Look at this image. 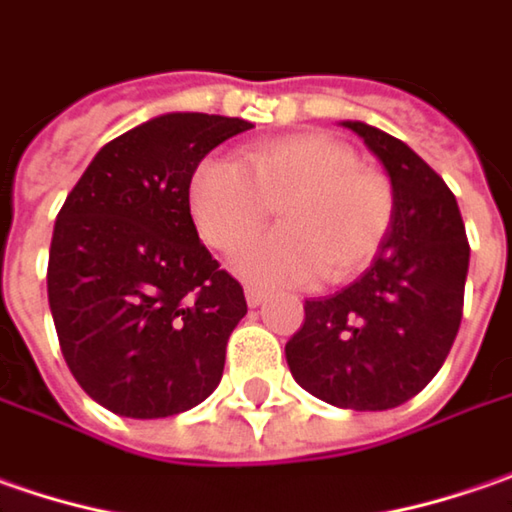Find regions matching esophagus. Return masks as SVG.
Returning <instances> with one entry per match:
<instances>
[{"instance_id":"34e87169","label":"esophagus","mask_w":512,"mask_h":512,"mask_svg":"<svg viewBox=\"0 0 512 512\" xmlns=\"http://www.w3.org/2000/svg\"><path fill=\"white\" fill-rule=\"evenodd\" d=\"M266 300V289H260V286H246V303L249 306H260Z\"/></svg>"}]
</instances>
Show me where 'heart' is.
I'll list each match as a JSON object with an SVG mask.
<instances>
[{"instance_id": "b5f03b06", "label": "heart", "mask_w": 512, "mask_h": 512, "mask_svg": "<svg viewBox=\"0 0 512 512\" xmlns=\"http://www.w3.org/2000/svg\"><path fill=\"white\" fill-rule=\"evenodd\" d=\"M278 206V232L255 240L237 269L260 283L321 275L341 283L381 252L395 191L358 151L329 134H289L249 145L240 163L203 157L189 177V212L200 237L223 255L249 243Z\"/></svg>"}]
</instances>
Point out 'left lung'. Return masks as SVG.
<instances>
[{"instance_id": "left-lung-1", "label": "left lung", "mask_w": 512, "mask_h": 512, "mask_svg": "<svg viewBox=\"0 0 512 512\" xmlns=\"http://www.w3.org/2000/svg\"><path fill=\"white\" fill-rule=\"evenodd\" d=\"M384 163L395 217L381 252L355 283L303 303L286 344L295 381L344 410H392L435 378L456 341L470 243L456 197L410 145L346 120Z\"/></svg>"}]
</instances>
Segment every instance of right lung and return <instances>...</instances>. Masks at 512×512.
<instances>
[{"instance_id": "1", "label": "right lung", "mask_w": 512, "mask_h": 512, "mask_svg": "<svg viewBox=\"0 0 512 512\" xmlns=\"http://www.w3.org/2000/svg\"><path fill=\"white\" fill-rule=\"evenodd\" d=\"M252 123L163 114L105 143L56 214L48 303L65 364L105 410L168 418L212 395L243 286L200 243L194 166Z\"/></svg>"}]
</instances>
